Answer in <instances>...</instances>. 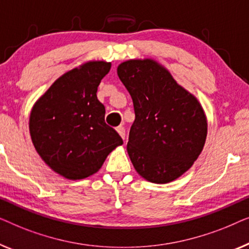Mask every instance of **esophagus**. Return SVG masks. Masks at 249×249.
Returning a JSON list of instances; mask_svg holds the SVG:
<instances>
[{"instance_id":"1","label":"esophagus","mask_w":249,"mask_h":249,"mask_svg":"<svg viewBox=\"0 0 249 249\" xmlns=\"http://www.w3.org/2000/svg\"><path fill=\"white\" fill-rule=\"evenodd\" d=\"M116 131L118 132V134L122 136V139L125 140V128H124V126H122V125L118 126V127L116 128Z\"/></svg>"}]
</instances>
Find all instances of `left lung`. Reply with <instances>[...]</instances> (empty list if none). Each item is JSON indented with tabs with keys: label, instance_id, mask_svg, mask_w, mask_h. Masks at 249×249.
I'll list each match as a JSON object with an SVG mask.
<instances>
[{
	"label": "left lung",
	"instance_id": "1",
	"mask_svg": "<svg viewBox=\"0 0 249 249\" xmlns=\"http://www.w3.org/2000/svg\"><path fill=\"white\" fill-rule=\"evenodd\" d=\"M117 74L134 106L127 153L135 170L156 184L177 179L204 146L208 122L201 104L153 59L123 62Z\"/></svg>",
	"mask_w": 249,
	"mask_h": 249
}]
</instances>
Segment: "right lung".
<instances>
[{
	"label": "right lung",
	"mask_w": 249,
	"mask_h": 249,
	"mask_svg": "<svg viewBox=\"0 0 249 249\" xmlns=\"http://www.w3.org/2000/svg\"><path fill=\"white\" fill-rule=\"evenodd\" d=\"M111 64L87 62L66 72L34 105L29 131L48 167L68 179L96 174L123 140L105 123L97 89Z\"/></svg>",
	"instance_id": "add662e5"
}]
</instances>
